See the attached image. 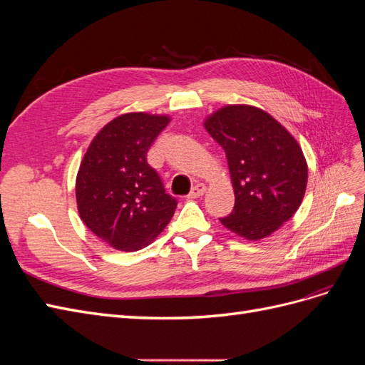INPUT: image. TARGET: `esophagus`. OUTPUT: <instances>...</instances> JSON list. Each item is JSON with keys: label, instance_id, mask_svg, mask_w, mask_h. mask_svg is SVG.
I'll return each instance as SVG.
<instances>
[{"label": "esophagus", "instance_id": "34e87169", "mask_svg": "<svg viewBox=\"0 0 365 365\" xmlns=\"http://www.w3.org/2000/svg\"><path fill=\"white\" fill-rule=\"evenodd\" d=\"M205 190H207V187L204 184H196V185L192 187V190L189 193V197H190V200H195V197H200V196H202L205 193Z\"/></svg>", "mask_w": 365, "mask_h": 365}]
</instances>
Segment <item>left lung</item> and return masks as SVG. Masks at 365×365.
<instances>
[{
    "label": "left lung",
    "mask_w": 365,
    "mask_h": 365,
    "mask_svg": "<svg viewBox=\"0 0 365 365\" xmlns=\"http://www.w3.org/2000/svg\"><path fill=\"white\" fill-rule=\"evenodd\" d=\"M204 128L225 150L235 208L220 222L247 240L277 231L300 207L307 163L291 132L260 108L227 105Z\"/></svg>",
    "instance_id": "1"
}]
</instances>
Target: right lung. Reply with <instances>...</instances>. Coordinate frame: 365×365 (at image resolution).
I'll return each mask as SVG.
<instances>
[{"instance_id":"obj_1","label":"right lung","mask_w":365,"mask_h":365,"mask_svg":"<svg viewBox=\"0 0 365 365\" xmlns=\"http://www.w3.org/2000/svg\"><path fill=\"white\" fill-rule=\"evenodd\" d=\"M169 115L128 113L109 121L88 146L76 178L83 224L109 247L138 251L170 222L176 200L165 193L146 153Z\"/></svg>"}]
</instances>
